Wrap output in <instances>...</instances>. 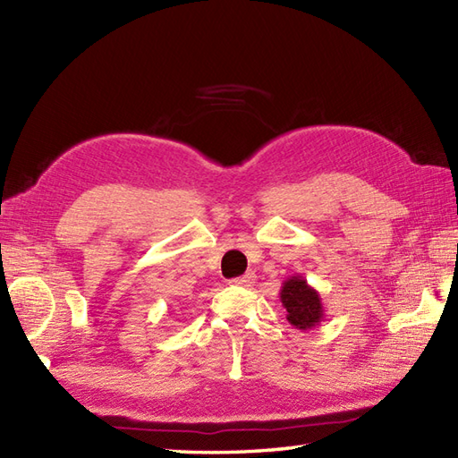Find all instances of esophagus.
<instances>
[{
  "mask_svg": "<svg viewBox=\"0 0 458 458\" xmlns=\"http://www.w3.org/2000/svg\"><path fill=\"white\" fill-rule=\"evenodd\" d=\"M232 284L240 285V287H251V285L256 284V276L254 274H246V276H242V277L232 279Z\"/></svg>",
  "mask_w": 458,
  "mask_h": 458,
  "instance_id": "34e87169",
  "label": "esophagus"
}]
</instances>
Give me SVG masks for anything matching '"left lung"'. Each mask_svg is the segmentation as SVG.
Masks as SVG:
<instances>
[{
	"label": "left lung",
	"mask_w": 458,
	"mask_h": 458,
	"mask_svg": "<svg viewBox=\"0 0 458 458\" xmlns=\"http://www.w3.org/2000/svg\"><path fill=\"white\" fill-rule=\"evenodd\" d=\"M279 299L287 310V320L299 330L315 328L325 320V307L318 291L301 276H291L284 281Z\"/></svg>",
	"instance_id": "obj_1"
}]
</instances>
